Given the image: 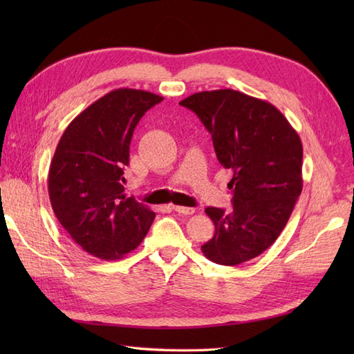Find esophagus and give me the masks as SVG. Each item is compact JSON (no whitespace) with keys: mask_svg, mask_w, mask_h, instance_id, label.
Masks as SVG:
<instances>
[{"mask_svg":"<svg viewBox=\"0 0 354 354\" xmlns=\"http://www.w3.org/2000/svg\"><path fill=\"white\" fill-rule=\"evenodd\" d=\"M173 212H176L178 214H183V216H189L194 213V208L190 207H181V205H173Z\"/></svg>","mask_w":354,"mask_h":354,"instance_id":"obj_1","label":"esophagus"}]
</instances>
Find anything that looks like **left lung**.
I'll use <instances>...</instances> for the list:
<instances>
[{"instance_id":"obj_1","label":"left lung","mask_w":354,"mask_h":354,"mask_svg":"<svg viewBox=\"0 0 354 354\" xmlns=\"http://www.w3.org/2000/svg\"><path fill=\"white\" fill-rule=\"evenodd\" d=\"M179 104L199 117L217 160L232 171V209L205 208L216 231L202 252L225 266L255 259L281 234L301 194V140L274 104L234 89L196 93Z\"/></svg>"}]
</instances>
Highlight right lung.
<instances>
[{"label":"right lung","mask_w":354,"mask_h":354,"mask_svg":"<svg viewBox=\"0 0 354 354\" xmlns=\"http://www.w3.org/2000/svg\"><path fill=\"white\" fill-rule=\"evenodd\" d=\"M162 97L120 88L73 120L50 164L48 194L57 221L82 250L102 260L133 251L155 219L124 194L135 127Z\"/></svg>","instance_id":"obj_1"}]
</instances>
